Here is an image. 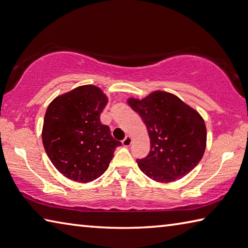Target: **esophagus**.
Masks as SVG:
<instances>
[{"mask_svg": "<svg viewBox=\"0 0 248 248\" xmlns=\"http://www.w3.org/2000/svg\"><path fill=\"white\" fill-rule=\"evenodd\" d=\"M122 143H123L124 147H129L130 144H132V138H130L129 136H126V137L123 139Z\"/></svg>", "mask_w": 248, "mask_h": 248, "instance_id": "obj_1", "label": "esophagus"}]
</instances>
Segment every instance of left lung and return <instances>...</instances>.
<instances>
[{"instance_id":"8db88e82","label":"left lung","mask_w":248,"mask_h":248,"mask_svg":"<svg viewBox=\"0 0 248 248\" xmlns=\"http://www.w3.org/2000/svg\"><path fill=\"white\" fill-rule=\"evenodd\" d=\"M128 104L141 116L150 136V152L137 158L144 175L170 182L199 164L206 147V127L197 111L177 96L160 91L142 100L130 98Z\"/></svg>"}]
</instances>
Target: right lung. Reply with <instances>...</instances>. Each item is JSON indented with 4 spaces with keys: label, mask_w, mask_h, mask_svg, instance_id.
<instances>
[{
    "label": "right lung",
    "mask_w": 248,
    "mask_h": 248,
    "mask_svg": "<svg viewBox=\"0 0 248 248\" xmlns=\"http://www.w3.org/2000/svg\"><path fill=\"white\" fill-rule=\"evenodd\" d=\"M108 98L100 88L84 85L50 102L42 140L49 160L67 178L88 182L108 170L121 141L112 137L100 114Z\"/></svg>",
    "instance_id": "right-lung-1"
}]
</instances>
